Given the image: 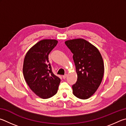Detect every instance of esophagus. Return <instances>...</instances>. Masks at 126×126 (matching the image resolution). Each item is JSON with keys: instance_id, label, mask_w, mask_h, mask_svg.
I'll use <instances>...</instances> for the list:
<instances>
[{"instance_id": "esophagus-1", "label": "esophagus", "mask_w": 126, "mask_h": 126, "mask_svg": "<svg viewBox=\"0 0 126 126\" xmlns=\"http://www.w3.org/2000/svg\"><path fill=\"white\" fill-rule=\"evenodd\" d=\"M67 76V75L66 74V75H63V79H65L66 78Z\"/></svg>"}]
</instances>
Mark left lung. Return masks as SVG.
Returning a JSON list of instances; mask_svg holds the SVG:
<instances>
[{"instance_id":"obj_1","label":"left lung","mask_w":126,"mask_h":126,"mask_svg":"<svg viewBox=\"0 0 126 126\" xmlns=\"http://www.w3.org/2000/svg\"><path fill=\"white\" fill-rule=\"evenodd\" d=\"M73 54L78 80L72 86L76 97L86 100L95 93L102 82L104 63L98 48L83 39L65 42Z\"/></svg>"}]
</instances>
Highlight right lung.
<instances>
[{
    "label": "right lung",
    "mask_w": 126,
    "mask_h": 126,
    "mask_svg": "<svg viewBox=\"0 0 126 126\" xmlns=\"http://www.w3.org/2000/svg\"><path fill=\"white\" fill-rule=\"evenodd\" d=\"M58 41L44 39L28 51L24 57L23 72L30 89L43 99L51 97L57 93L60 79L53 74L48 55Z\"/></svg>",
    "instance_id": "obj_1"
}]
</instances>
